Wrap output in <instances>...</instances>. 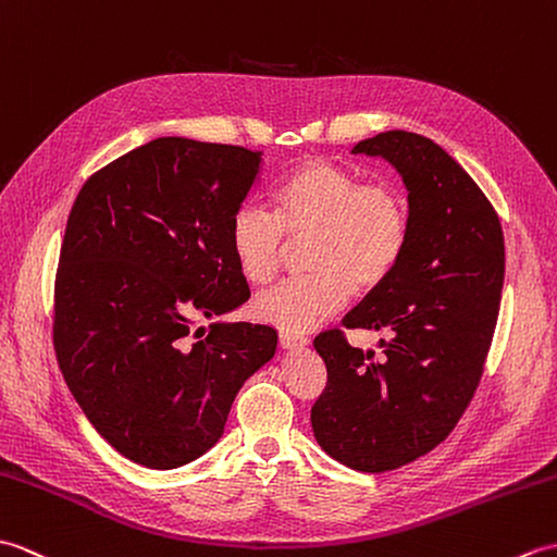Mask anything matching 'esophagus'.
I'll return each instance as SVG.
<instances>
[{"instance_id":"obj_1","label":"esophagus","mask_w":557,"mask_h":557,"mask_svg":"<svg viewBox=\"0 0 557 557\" xmlns=\"http://www.w3.org/2000/svg\"><path fill=\"white\" fill-rule=\"evenodd\" d=\"M278 343L283 350H298V348H305L307 343V336H302V333H293V331H281L278 333Z\"/></svg>"}]
</instances>
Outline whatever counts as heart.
<instances>
[{
  "label": "heart",
  "mask_w": 557,
  "mask_h": 557,
  "mask_svg": "<svg viewBox=\"0 0 557 557\" xmlns=\"http://www.w3.org/2000/svg\"><path fill=\"white\" fill-rule=\"evenodd\" d=\"M305 243V269L255 300L257 319L302 333L331 319L350 300L386 286L410 240V202L400 185L360 183L343 166L314 159L271 190V214L243 205L228 221V247L255 286L278 274L286 243Z\"/></svg>",
  "instance_id": "1"
}]
</instances>
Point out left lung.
Returning <instances> with one entry per match:
<instances>
[{"label": "left lung", "instance_id": "left-lung-1", "mask_svg": "<svg viewBox=\"0 0 557 557\" xmlns=\"http://www.w3.org/2000/svg\"><path fill=\"white\" fill-rule=\"evenodd\" d=\"M352 154L398 169L410 240L386 286L343 319L348 331L391 333L381 360L341 329L314 338L326 386L312 429L333 460L379 474L434 450L472 400L498 321L505 243L488 197L434 140L388 131Z\"/></svg>", "mask_w": 557, "mask_h": 557}]
</instances>
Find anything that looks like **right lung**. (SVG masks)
I'll return each mask as SVG.
<instances>
[{
  "label": "right lung",
  "mask_w": 557,
  "mask_h": 557,
  "mask_svg": "<svg viewBox=\"0 0 557 557\" xmlns=\"http://www.w3.org/2000/svg\"><path fill=\"white\" fill-rule=\"evenodd\" d=\"M259 164L247 147L157 138L95 171L71 207L57 362L97 434L143 467L174 469L212 448L243 383L276 352L264 324L193 333L250 298L228 221Z\"/></svg>",
  "instance_id": "1"
}]
</instances>
